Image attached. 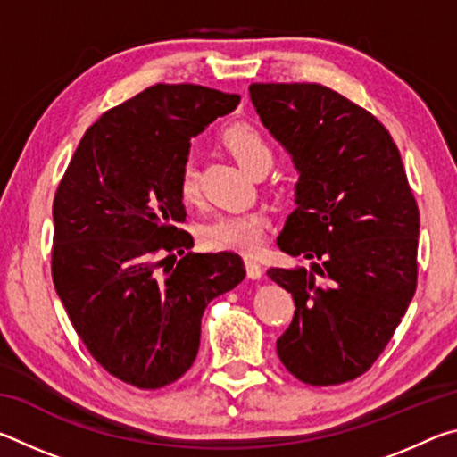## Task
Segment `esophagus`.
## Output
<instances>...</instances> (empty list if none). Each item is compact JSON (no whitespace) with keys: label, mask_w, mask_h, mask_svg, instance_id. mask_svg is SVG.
<instances>
[{"label":"esophagus","mask_w":457,"mask_h":457,"mask_svg":"<svg viewBox=\"0 0 457 457\" xmlns=\"http://www.w3.org/2000/svg\"><path fill=\"white\" fill-rule=\"evenodd\" d=\"M245 272L247 278H252V280H260L262 274H264L262 272V266L253 258H245Z\"/></svg>","instance_id":"obj_1"}]
</instances>
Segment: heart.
Instances as JSON below:
<instances>
[{
	"label": "heart",
	"instance_id": "heart-1",
	"mask_svg": "<svg viewBox=\"0 0 457 457\" xmlns=\"http://www.w3.org/2000/svg\"><path fill=\"white\" fill-rule=\"evenodd\" d=\"M226 151L244 167L247 173L270 169L274 159L272 146L266 135L250 122H236L220 137ZM177 193L185 204H193L199 197V175L191 161H185L177 173ZM268 220L262 213L221 215L201 229V245L212 252H239L253 253L264 242Z\"/></svg>",
	"mask_w": 457,
	"mask_h": 457
}]
</instances>
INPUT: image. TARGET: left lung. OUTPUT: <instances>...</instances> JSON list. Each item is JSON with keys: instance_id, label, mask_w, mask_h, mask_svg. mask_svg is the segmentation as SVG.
Masks as SVG:
<instances>
[{"instance_id": "1", "label": "left lung", "mask_w": 457, "mask_h": 457, "mask_svg": "<svg viewBox=\"0 0 457 457\" xmlns=\"http://www.w3.org/2000/svg\"><path fill=\"white\" fill-rule=\"evenodd\" d=\"M252 103L298 169L280 250L311 268H270L296 304L276 351L298 381H353L389 345L417 288L420 207L381 122L322 84H252Z\"/></svg>"}]
</instances>
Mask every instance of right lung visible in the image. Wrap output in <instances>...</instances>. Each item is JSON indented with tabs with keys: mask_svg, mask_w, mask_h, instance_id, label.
<instances>
[{
	"mask_svg": "<svg viewBox=\"0 0 457 457\" xmlns=\"http://www.w3.org/2000/svg\"><path fill=\"white\" fill-rule=\"evenodd\" d=\"M237 104L197 84H154L87 130L54 195V288L98 365L138 389L187 373L205 306L245 278L237 253L189 252L177 228L189 141Z\"/></svg>",
	"mask_w": 457,
	"mask_h": 457,
	"instance_id": "obj_1",
	"label": "right lung"
}]
</instances>
